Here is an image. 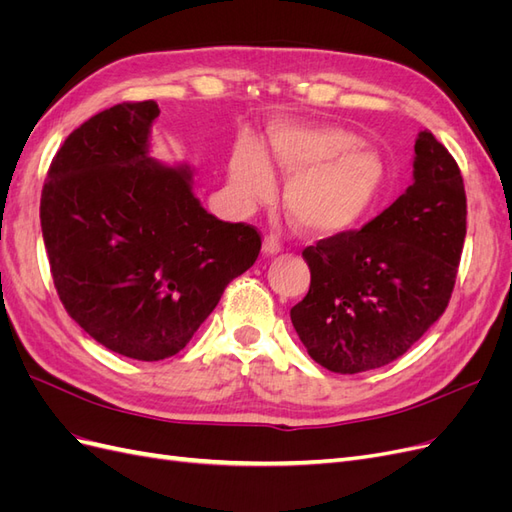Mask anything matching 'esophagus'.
<instances>
[{
  "mask_svg": "<svg viewBox=\"0 0 512 512\" xmlns=\"http://www.w3.org/2000/svg\"><path fill=\"white\" fill-rule=\"evenodd\" d=\"M262 252H265L267 256H275V254L282 252V245L273 235H267L265 239H262Z\"/></svg>",
  "mask_w": 512,
  "mask_h": 512,
  "instance_id": "obj_1",
  "label": "esophagus"
}]
</instances>
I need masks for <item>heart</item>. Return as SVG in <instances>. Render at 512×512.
Wrapping results in <instances>:
<instances>
[{
    "label": "heart",
    "mask_w": 512,
    "mask_h": 512,
    "mask_svg": "<svg viewBox=\"0 0 512 512\" xmlns=\"http://www.w3.org/2000/svg\"><path fill=\"white\" fill-rule=\"evenodd\" d=\"M273 162L290 175L284 205L301 230L320 237L359 228L386 188V164L361 138L333 126L288 123L269 136ZM232 183L245 198L269 192L271 170L262 153L247 145L232 162Z\"/></svg>",
    "instance_id": "obj_1"
}]
</instances>
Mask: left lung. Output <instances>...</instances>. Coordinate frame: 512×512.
I'll return each instance as SVG.
<instances>
[{
  "label": "left lung",
  "instance_id": "obj_1",
  "mask_svg": "<svg viewBox=\"0 0 512 512\" xmlns=\"http://www.w3.org/2000/svg\"><path fill=\"white\" fill-rule=\"evenodd\" d=\"M412 166V185L389 209L303 250L312 282L290 320L309 356L335 374L399 359L451 301L468 215L461 170L429 130Z\"/></svg>",
  "mask_w": 512,
  "mask_h": 512
}]
</instances>
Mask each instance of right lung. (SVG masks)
Segmentation results:
<instances>
[{"label":"right lung","instance_id":"add662e5","mask_svg":"<svg viewBox=\"0 0 512 512\" xmlns=\"http://www.w3.org/2000/svg\"><path fill=\"white\" fill-rule=\"evenodd\" d=\"M160 108L123 102L59 147L40 198L51 275L70 318L104 348L162 361L190 342L260 235L207 213L188 164L149 158Z\"/></svg>","mask_w":512,"mask_h":512}]
</instances>
